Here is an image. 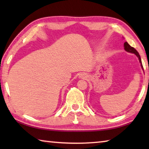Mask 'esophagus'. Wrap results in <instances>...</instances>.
I'll return each mask as SVG.
<instances>
[{
  "label": "esophagus",
  "mask_w": 149,
  "mask_h": 149,
  "mask_svg": "<svg viewBox=\"0 0 149 149\" xmlns=\"http://www.w3.org/2000/svg\"><path fill=\"white\" fill-rule=\"evenodd\" d=\"M79 77L81 78H85V77H87V75L85 74H81L80 75Z\"/></svg>",
  "instance_id": "34e87169"
}]
</instances>
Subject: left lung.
Here are the masks:
<instances>
[{
	"label": "left lung",
	"mask_w": 149,
	"mask_h": 149,
	"mask_svg": "<svg viewBox=\"0 0 149 149\" xmlns=\"http://www.w3.org/2000/svg\"><path fill=\"white\" fill-rule=\"evenodd\" d=\"M124 49L126 51H127L129 52H132V53H133V54H135L136 56L139 58V62L141 64V67L143 68V65H142V62H141L140 55L139 54V52L137 51V50H136V49H135V48L131 47L127 42H124Z\"/></svg>",
	"instance_id": "left-lung-1"
}]
</instances>
